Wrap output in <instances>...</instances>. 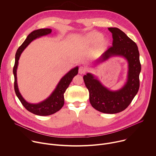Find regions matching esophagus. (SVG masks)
<instances>
[{
  "label": "esophagus",
  "instance_id": "esophagus-1",
  "mask_svg": "<svg viewBox=\"0 0 156 156\" xmlns=\"http://www.w3.org/2000/svg\"><path fill=\"white\" fill-rule=\"evenodd\" d=\"M86 71V68L84 67V66H80L79 70H78V72L80 74H84V73H85Z\"/></svg>",
  "mask_w": 156,
  "mask_h": 156
}]
</instances>
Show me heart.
Listing matches in <instances>:
<instances>
[{
    "label": "heart",
    "instance_id": "b5f03b06",
    "mask_svg": "<svg viewBox=\"0 0 156 156\" xmlns=\"http://www.w3.org/2000/svg\"><path fill=\"white\" fill-rule=\"evenodd\" d=\"M102 38H103V35L101 33L96 31H93V32L89 33L85 36L84 38V41L87 45L93 46L99 42L102 39ZM105 42L104 41L103 42H102L101 44H105Z\"/></svg>",
    "mask_w": 156,
    "mask_h": 156
}]
</instances>
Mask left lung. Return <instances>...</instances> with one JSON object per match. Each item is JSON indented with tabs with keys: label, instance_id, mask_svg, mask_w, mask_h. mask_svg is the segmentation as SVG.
I'll return each instance as SVG.
<instances>
[{
	"label": "left lung",
	"instance_id": "8db88e82",
	"mask_svg": "<svg viewBox=\"0 0 156 156\" xmlns=\"http://www.w3.org/2000/svg\"><path fill=\"white\" fill-rule=\"evenodd\" d=\"M108 29L112 34V46L96 60V63L103 62L112 56L125 57L128 63L127 81L120 90L112 91L104 87L91 73L84 75L83 80L90 93L91 105L101 112L113 114L126 108L136 95L140 87L141 66L136 44L120 29Z\"/></svg>",
	"mask_w": 156,
	"mask_h": 156
}]
</instances>
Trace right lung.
<instances>
[{
  "label": "right lung",
  "mask_w": 156,
  "mask_h": 156,
  "mask_svg": "<svg viewBox=\"0 0 156 156\" xmlns=\"http://www.w3.org/2000/svg\"><path fill=\"white\" fill-rule=\"evenodd\" d=\"M51 32L52 30L49 28L39 29L31 32L27 36L23 43L18 49L15 54V62L13 69V73L15 79L14 89L16 96L20 101L22 105L25 107V108L27 110L35 115L40 116L50 115L57 112V111L61 109L64 104V93L69 87L70 83L72 82L73 77L76 76L78 72V66H76L75 68L72 69L64 76L62 77L51 95L45 101H44L39 104H30L27 102L23 99V98L22 97L18 90L16 80V70L18 65V60L20 58L21 54L28 46V44L34 39L42 36L48 35L51 33Z\"/></svg>",
  "instance_id": "right-lung-1"
}]
</instances>
